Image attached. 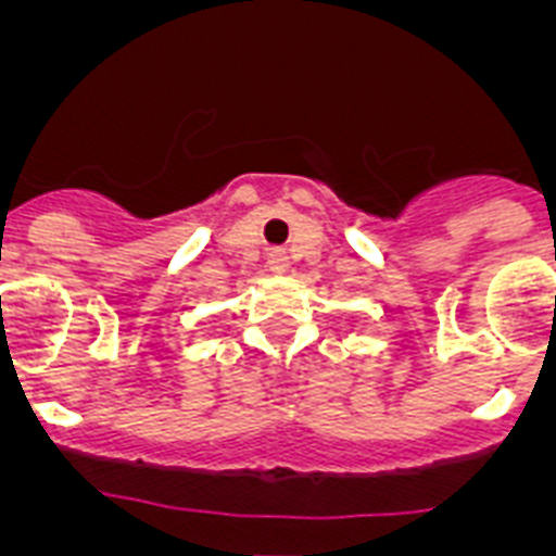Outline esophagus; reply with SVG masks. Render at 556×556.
I'll list each match as a JSON object with an SVG mask.
<instances>
[{"instance_id":"obj_1","label":"esophagus","mask_w":556,"mask_h":556,"mask_svg":"<svg viewBox=\"0 0 556 556\" xmlns=\"http://www.w3.org/2000/svg\"><path fill=\"white\" fill-rule=\"evenodd\" d=\"M267 262H269V267L275 269V273H283V269H287V253H283V250H269V255H267Z\"/></svg>"}]
</instances>
